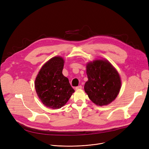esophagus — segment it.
<instances>
[{"label":"esophagus","mask_w":149,"mask_h":149,"mask_svg":"<svg viewBox=\"0 0 149 149\" xmlns=\"http://www.w3.org/2000/svg\"><path fill=\"white\" fill-rule=\"evenodd\" d=\"M81 88H82V86H79L75 87L76 90H79V89H81Z\"/></svg>","instance_id":"obj_1"}]
</instances>
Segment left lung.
Returning a JSON list of instances; mask_svg holds the SVG:
<instances>
[{"instance_id":"left-lung-1","label":"left lung","mask_w":149,"mask_h":149,"mask_svg":"<svg viewBox=\"0 0 149 149\" xmlns=\"http://www.w3.org/2000/svg\"><path fill=\"white\" fill-rule=\"evenodd\" d=\"M86 67L88 79L85 84V92L97 105L110 104L120 90L121 82L119 74L106 59L89 62Z\"/></svg>"}]
</instances>
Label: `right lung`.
<instances>
[{"label":"right lung","mask_w":149,"mask_h":149,"mask_svg":"<svg viewBox=\"0 0 149 149\" xmlns=\"http://www.w3.org/2000/svg\"><path fill=\"white\" fill-rule=\"evenodd\" d=\"M64 60L61 56L50 59L42 66L35 81L37 95L47 107L58 109L64 105L74 90L62 74Z\"/></svg>","instance_id":"right-lung-1"}]
</instances>
